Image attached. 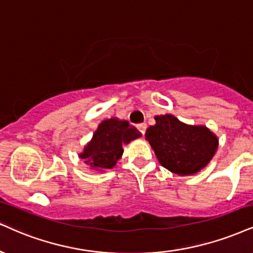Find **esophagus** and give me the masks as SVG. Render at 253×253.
Segmentation results:
<instances>
[{
	"instance_id": "obj_1",
	"label": "esophagus",
	"mask_w": 253,
	"mask_h": 253,
	"mask_svg": "<svg viewBox=\"0 0 253 253\" xmlns=\"http://www.w3.org/2000/svg\"><path fill=\"white\" fill-rule=\"evenodd\" d=\"M136 129L138 130V132L141 133V135H144L145 133V130H146V124L142 123V124H137L136 126Z\"/></svg>"
}]
</instances>
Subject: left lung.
<instances>
[{"label":"left lung","instance_id":"left-lung-1","mask_svg":"<svg viewBox=\"0 0 253 253\" xmlns=\"http://www.w3.org/2000/svg\"><path fill=\"white\" fill-rule=\"evenodd\" d=\"M145 138L157 160L171 172L188 176L207 167L217 150L218 139L208 127L186 126L172 115L156 116Z\"/></svg>","mask_w":253,"mask_h":253}]
</instances>
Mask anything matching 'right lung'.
<instances>
[{
    "mask_svg": "<svg viewBox=\"0 0 253 253\" xmlns=\"http://www.w3.org/2000/svg\"><path fill=\"white\" fill-rule=\"evenodd\" d=\"M139 136L141 133L130 126L127 121L105 120L99 124L91 142L84 148L80 157L95 169H111L123 154L122 145Z\"/></svg>",
    "mask_w": 253,
    "mask_h": 253,
    "instance_id": "right-lung-1",
    "label": "right lung"
}]
</instances>
